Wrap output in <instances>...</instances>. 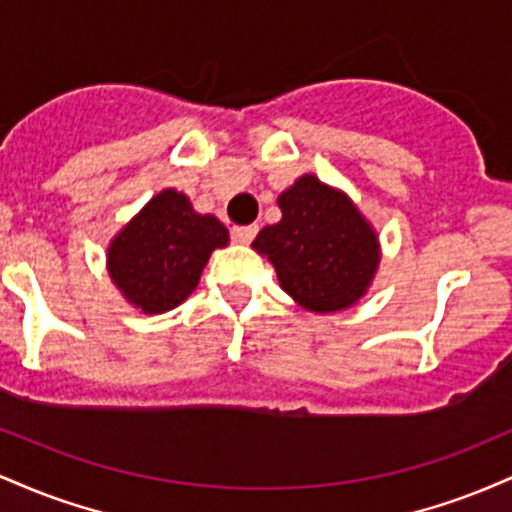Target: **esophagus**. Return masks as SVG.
<instances>
[{
  "label": "esophagus",
  "instance_id": "1",
  "mask_svg": "<svg viewBox=\"0 0 512 512\" xmlns=\"http://www.w3.org/2000/svg\"><path fill=\"white\" fill-rule=\"evenodd\" d=\"M257 236V226H233L231 228V238L240 245L252 243V238Z\"/></svg>",
  "mask_w": 512,
  "mask_h": 512
}]
</instances>
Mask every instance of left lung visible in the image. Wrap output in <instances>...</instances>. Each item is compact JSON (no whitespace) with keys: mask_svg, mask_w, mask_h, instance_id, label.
Instances as JSON below:
<instances>
[{"mask_svg":"<svg viewBox=\"0 0 512 512\" xmlns=\"http://www.w3.org/2000/svg\"><path fill=\"white\" fill-rule=\"evenodd\" d=\"M281 221L264 226L252 248L274 264L279 284L313 313L354 305L378 267V238L342 192L313 175L279 197Z\"/></svg>","mask_w":512,"mask_h":512,"instance_id":"8db88e82","label":"left lung"}]
</instances>
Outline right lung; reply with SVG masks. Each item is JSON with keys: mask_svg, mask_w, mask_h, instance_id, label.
Returning a JSON list of instances; mask_svg holds the SVG:
<instances>
[{"mask_svg": "<svg viewBox=\"0 0 512 512\" xmlns=\"http://www.w3.org/2000/svg\"><path fill=\"white\" fill-rule=\"evenodd\" d=\"M223 245L228 231L216 216L195 214L190 199L166 190L113 240L108 269L137 308L166 313L195 291L209 255Z\"/></svg>", "mask_w": 512, "mask_h": 512, "instance_id": "obj_1", "label": "right lung"}]
</instances>
